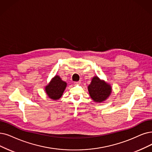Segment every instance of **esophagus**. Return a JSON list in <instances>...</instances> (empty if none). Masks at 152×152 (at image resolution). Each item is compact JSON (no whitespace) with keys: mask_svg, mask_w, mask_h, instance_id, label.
<instances>
[{"mask_svg":"<svg viewBox=\"0 0 152 152\" xmlns=\"http://www.w3.org/2000/svg\"><path fill=\"white\" fill-rule=\"evenodd\" d=\"M80 83H81V82H80V81H77V82H74V83H75V84H77V85H79V84H80Z\"/></svg>","mask_w":152,"mask_h":152,"instance_id":"1","label":"esophagus"}]
</instances>
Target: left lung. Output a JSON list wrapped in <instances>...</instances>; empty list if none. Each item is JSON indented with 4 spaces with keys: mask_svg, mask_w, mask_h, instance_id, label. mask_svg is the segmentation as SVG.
Segmentation results:
<instances>
[{
    "mask_svg": "<svg viewBox=\"0 0 152 152\" xmlns=\"http://www.w3.org/2000/svg\"><path fill=\"white\" fill-rule=\"evenodd\" d=\"M91 98L96 102L105 100L111 94L112 88L110 85L100 80L98 77H95L88 87Z\"/></svg>",
    "mask_w": 152,
    "mask_h": 152,
    "instance_id": "1",
    "label": "left lung"
}]
</instances>
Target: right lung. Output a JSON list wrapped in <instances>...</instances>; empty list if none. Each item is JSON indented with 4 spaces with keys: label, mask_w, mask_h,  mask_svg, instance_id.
<instances>
[{
    "label": "right lung",
    "mask_w": 152,
    "mask_h": 152,
    "mask_svg": "<svg viewBox=\"0 0 152 152\" xmlns=\"http://www.w3.org/2000/svg\"><path fill=\"white\" fill-rule=\"evenodd\" d=\"M66 86V83L62 81L58 75H56L45 87L46 93L50 99L58 100L62 96Z\"/></svg>",
    "instance_id": "right-lung-1"
}]
</instances>
